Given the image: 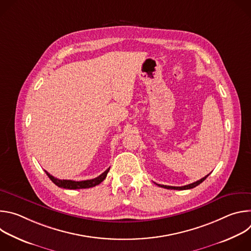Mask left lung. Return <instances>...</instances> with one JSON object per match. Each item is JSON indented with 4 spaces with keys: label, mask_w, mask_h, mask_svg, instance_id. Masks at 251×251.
Here are the masks:
<instances>
[{
    "label": "left lung",
    "mask_w": 251,
    "mask_h": 251,
    "mask_svg": "<svg viewBox=\"0 0 251 251\" xmlns=\"http://www.w3.org/2000/svg\"><path fill=\"white\" fill-rule=\"evenodd\" d=\"M209 175V174H208ZM208 175L207 176H205L204 177H202V178H201V180H199V181H197V182H195V183H193V184H189V185H187V186H183V187H172V186H164V185H159V184H156V185H158L159 187H161V188H165V189H168V190H189V189H193V188H195V187H197V186H199L201 183H202L205 178L208 176Z\"/></svg>",
    "instance_id": "obj_1"
}]
</instances>
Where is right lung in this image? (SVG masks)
Returning <instances> with one entry per match:
<instances>
[{"mask_svg":"<svg viewBox=\"0 0 251 251\" xmlns=\"http://www.w3.org/2000/svg\"><path fill=\"white\" fill-rule=\"evenodd\" d=\"M109 170H110V168L107 169L104 173H102L97 177L92 178V180L79 181V182L71 181V180H59V178H56L53 176H51L50 174H49L47 171H46V173H47L48 176L51 180V182L54 183L57 187L67 189V190H79V189H88V188H92V187L99 185L101 182L104 181V178L106 177L107 174H108Z\"/></svg>","mask_w":251,"mask_h":251,"instance_id":"obj_1","label":"right lung"}]
</instances>
